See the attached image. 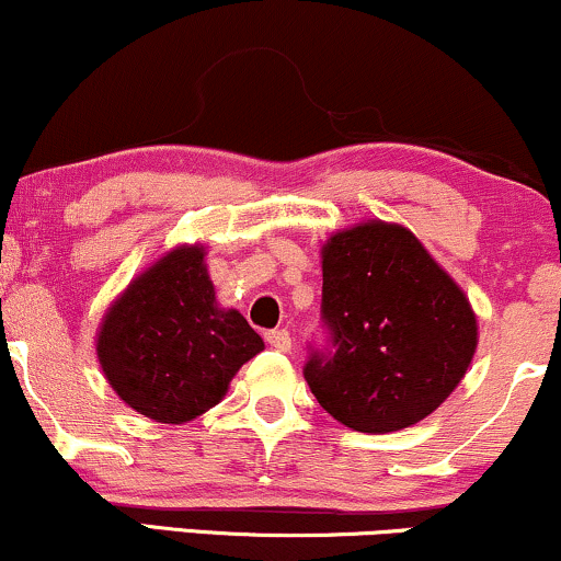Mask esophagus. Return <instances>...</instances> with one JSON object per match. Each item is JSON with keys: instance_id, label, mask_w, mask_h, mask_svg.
Listing matches in <instances>:
<instances>
[{"instance_id": "esophagus-1", "label": "esophagus", "mask_w": 561, "mask_h": 561, "mask_svg": "<svg viewBox=\"0 0 561 561\" xmlns=\"http://www.w3.org/2000/svg\"><path fill=\"white\" fill-rule=\"evenodd\" d=\"M265 339L267 344L278 348V352H291V335H288V331H270Z\"/></svg>"}]
</instances>
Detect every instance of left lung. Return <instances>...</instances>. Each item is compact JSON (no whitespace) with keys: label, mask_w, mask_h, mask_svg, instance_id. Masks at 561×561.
I'll return each mask as SVG.
<instances>
[{"label":"left lung","mask_w":561,"mask_h":561,"mask_svg":"<svg viewBox=\"0 0 561 561\" xmlns=\"http://www.w3.org/2000/svg\"><path fill=\"white\" fill-rule=\"evenodd\" d=\"M320 256L335 352L307 362L314 399L373 436L425 420L476 357L478 314L462 286L410 228L378 217L335 230Z\"/></svg>","instance_id":"1"}]
</instances>
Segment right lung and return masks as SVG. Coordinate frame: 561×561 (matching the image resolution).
Masks as SVG:
<instances>
[{
  "label": "right lung",
  "mask_w": 561,
  "mask_h": 561,
  "mask_svg": "<svg viewBox=\"0 0 561 561\" xmlns=\"http://www.w3.org/2000/svg\"><path fill=\"white\" fill-rule=\"evenodd\" d=\"M262 348L239 309L217 305L202 243H181L141 270L96 331V359L112 391L164 425L220 404L233 375Z\"/></svg>",
  "instance_id": "1"
}]
</instances>
